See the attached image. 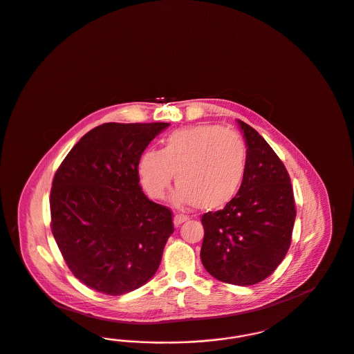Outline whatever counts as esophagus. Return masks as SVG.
Here are the masks:
<instances>
[{
	"label": "esophagus",
	"instance_id": "1",
	"mask_svg": "<svg viewBox=\"0 0 354 354\" xmlns=\"http://www.w3.org/2000/svg\"><path fill=\"white\" fill-rule=\"evenodd\" d=\"M189 219V217H186V216H182V214H176L175 217H174V225L178 227V226H180L183 222H186Z\"/></svg>",
	"mask_w": 354,
	"mask_h": 354
}]
</instances>
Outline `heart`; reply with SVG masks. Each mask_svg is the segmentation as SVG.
Returning <instances> with one entry per match:
<instances>
[{"label":"heart","instance_id":"heart-1","mask_svg":"<svg viewBox=\"0 0 354 354\" xmlns=\"http://www.w3.org/2000/svg\"><path fill=\"white\" fill-rule=\"evenodd\" d=\"M248 164L243 137L219 125H196L175 131L160 151L141 153L137 171L142 189L162 199L175 175L176 206L218 210L240 190Z\"/></svg>","mask_w":354,"mask_h":354}]
</instances>
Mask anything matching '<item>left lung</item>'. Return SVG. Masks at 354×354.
Here are the masks:
<instances>
[{
  "instance_id": "1",
  "label": "left lung",
  "mask_w": 354,
  "mask_h": 354,
  "mask_svg": "<svg viewBox=\"0 0 354 354\" xmlns=\"http://www.w3.org/2000/svg\"><path fill=\"white\" fill-rule=\"evenodd\" d=\"M237 122L248 147L244 180L222 210L202 216L201 260L219 281L252 286L267 279L286 257L297 210L284 164L257 131Z\"/></svg>"
}]
</instances>
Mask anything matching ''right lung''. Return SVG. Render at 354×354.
I'll use <instances>...</instances> for the list:
<instances>
[{"label": "right lung", "mask_w": 354, "mask_h": 354, "mask_svg": "<svg viewBox=\"0 0 354 354\" xmlns=\"http://www.w3.org/2000/svg\"><path fill=\"white\" fill-rule=\"evenodd\" d=\"M168 125L102 124L82 137L55 174V241L73 274L98 292L128 294L160 266L172 213L142 192L137 164Z\"/></svg>", "instance_id": "1"}]
</instances>
